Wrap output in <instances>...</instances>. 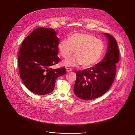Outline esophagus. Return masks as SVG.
Listing matches in <instances>:
<instances>
[{"mask_svg":"<svg viewBox=\"0 0 135 135\" xmlns=\"http://www.w3.org/2000/svg\"><path fill=\"white\" fill-rule=\"evenodd\" d=\"M66 71L67 72H70L71 71H72V69L69 68H66Z\"/></svg>","mask_w":135,"mask_h":135,"instance_id":"obj_1","label":"esophagus"}]
</instances>
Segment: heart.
<instances>
[{
  "label": "heart",
  "instance_id": "b5f03b06",
  "mask_svg": "<svg viewBox=\"0 0 135 135\" xmlns=\"http://www.w3.org/2000/svg\"><path fill=\"white\" fill-rule=\"evenodd\" d=\"M61 56L67 58L75 52V56L66 60L63 64L76 67L81 65L86 68L94 65L102 54L104 45L102 41L87 33H76L59 42Z\"/></svg>",
  "mask_w": 135,
  "mask_h": 135
}]
</instances>
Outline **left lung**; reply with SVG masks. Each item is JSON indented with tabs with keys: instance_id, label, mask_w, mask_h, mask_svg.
Masks as SVG:
<instances>
[{
	"instance_id": "left-lung-1",
	"label": "left lung",
	"mask_w": 135,
	"mask_h": 135,
	"mask_svg": "<svg viewBox=\"0 0 135 135\" xmlns=\"http://www.w3.org/2000/svg\"><path fill=\"white\" fill-rule=\"evenodd\" d=\"M109 39L106 54L94 67L76 72L75 94L83 100L98 98L110 89L116 74L117 63L120 53L116 40L111 35L104 33Z\"/></svg>"
}]
</instances>
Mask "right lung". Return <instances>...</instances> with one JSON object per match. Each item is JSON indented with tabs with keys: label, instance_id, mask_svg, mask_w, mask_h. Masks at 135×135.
Returning a JSON list of instances; mask_svg holds the SVG:
<instances>
[{
	"label": "right lung",
	"instance_id": "add662e5",
	"mask_svg": "<svg viewBox=\"0 0 135 135\" xmlns=\"http://www.w3.org/2000/svg\"><path fill=\"white\" fill-rule=\"evenodd\" d=\"M59 41L54 29L39 27L22 42L18 56L19 74L33 93L39 95L51 93L56 79L66 74L65 67L51 68L60 60L57 56Z\"/></svg>",
	"mask_w": 135,
	"mask_h": 135
}]
</instances>
